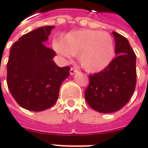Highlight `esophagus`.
<instances>
[{"instance_id":"obj_1","label":"esophagus","mask_w":148,"mask_h":148,"mask_svg":"<svg viewBox=\"0 0 148 148\" xmlns=\"http://www.w3.org/2000/svg\"><path fill=\"white\" fill-rule=\"evenodd\" d=\"M76 72H77V69H74V68H71V69H70V70H69V73H70V74H71V75L74 74L75 73H76Z\"/></svg>"}]
</instances>
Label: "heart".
I'll return each mask as SVG.
<instances>
[{"mask_svg":"<svg viewBox=\"0 0 148 148\" xmlns=\"http://www.w3.org/2000/svg\"><path fill=\"white\" fill-rule=\"evenodd\" d=\"M54 48L61 56H78L79 63L88 72L104 69L114 56V42L108 33L83 29L64 35L61 42H54Z\"/></svg>","mask_w":148,"mask_h":148,"instance_id":"b5f03b06","label":"heart"}]
</instances>
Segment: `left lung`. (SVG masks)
I'll list each match as a JSON object with an SVG mask.
<instances>
[{"label":"left lung","instance_id":"left-lung-1","mask_svg":"<svg viewBox=\"0 0 148 148\" xmlns=\"http://www.w3.org/2000/svg\"><path fill=\"white\" fill-rule=\"evenodd\" d=\"M116 57L103 70L89 75L87 103L100 113H111L129 102L136 87V56L124 36L113 32Z\"/></svg>","mask_w":148,"mask_h":148}]
</instances>
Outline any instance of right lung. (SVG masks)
I'll list each match as a JSON object with an SVG mask.
<instances>
[{
    "label": "right lung",
    "instance_id": "obj_1",
    "mask_svg": "<svg viewBox=\"0 0 148 148\" xmlns=\"http://www.w3.org/2000/svg\"><path fill=\"white\" fill-rule=\"evenodd\" d=\"M55 26H44L23 35L11 47L7 63L8 88L21 107L42 111L58 99L69 66L59 67L52 60L56 52L43 42Z\"/></svg>",
    "mask_w": 148,
    "mask_h": 148
}]
</instances>
